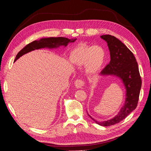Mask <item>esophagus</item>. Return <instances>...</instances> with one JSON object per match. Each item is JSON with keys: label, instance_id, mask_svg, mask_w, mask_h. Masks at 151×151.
<instances>
[{"label": "esophagus", "instance_id": "obj_1", "mask_svg": "<svg viewBox=\"0 0 151 151\" xmlns=\"http://www.w3.org/2000/svg\"><path fill=\"white\" fill-rule=\"evenodd\" d=\"M84 82L82 81L81 79H77L74 83L75 87H76V88H77V89L81 88L82 87L84 86Z\"/></svg>", "mask_w": 151, "mask_h": 151}]
</instances>
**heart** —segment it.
<instances>
[{"instance_id":"heart-1","label":"heart","mask_w":151,"mask_h":151,"mask_svg":"<svg viewBox=\"0 0 151 151\" xmlns=\"http://www.w3.org/2000/svg\"><path fill=\"white\" fill-rule=\"evenodd\" d=\"M106 55V52L101 47L81 43L70 52L69 61L77 66L85 64L86 74L94 76L101 70Z\"/></svg>"}]
</instances>
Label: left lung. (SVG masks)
<instances>
[{"label":"left lung","instance_id":"obj_1","mask_svg":"<svg viewBox=\"0 0 151 151\" xmlns=\"http://www.w3.org/2000/svg\"><path fill=\"white\" fill-rule=\"evenodd\" d=\"M107 43L110 53L109 64L101 71V75L113 76L120 79L125 89V98L123 106L118 114L110 120L99 122L88 115L95 123L108 127L120 122L134 111L137 106L142 81L137 62L134 54L121 41L111 35L100 36Z\"/></svg>","mask_w":151,"mask_h":151}]
</instances>
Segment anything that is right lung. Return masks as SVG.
I'll list each match as a JSON object with an SVG mask.
<instances>
[{
  "mask_svg": "<svg viewBox=\"0 0 151 151\" xmlns=\"http://www.w3.org/2000/svg\"><path fill=\"white\" fill-rule=\"evenodd\" d=\"M77 39H68L65 37H50L43 38L39 40H35L34 42L27 45L21 51L17 54L14 62L19 59L21 56L35 50L42 48L53 49L57 48L61 46L67 47L68 43H74Z\"/></svg>",
  "mask_w": 151,
  "mask_h": 151,
  "instance_id": "add662e5",
  "label": "right lung"
}]
</instances>
